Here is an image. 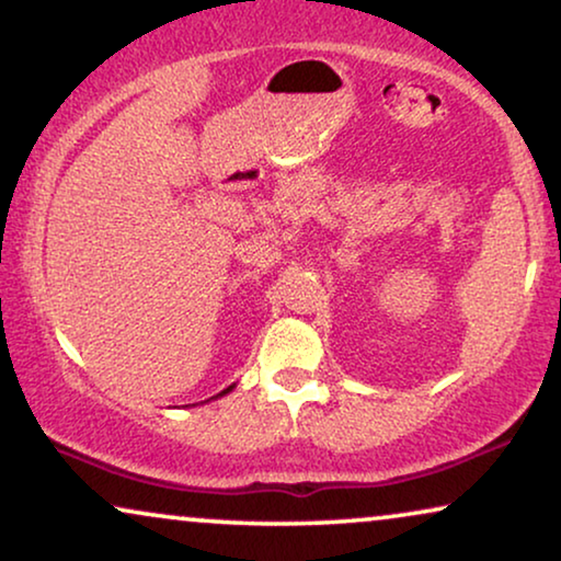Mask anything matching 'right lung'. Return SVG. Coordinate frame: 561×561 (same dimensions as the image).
<instances>
[{"label":"right lung","mask_w":561,"mask_h":561,"mask_svg":"<svg viewBox=\"0 0 561 561\" xmlns=\"http://www.w3.org/2000/svg\"><path fill=\"white\" fill-rule=\"evenodd\" d=\"M232 388H234V386H229V388H225V390H221V393H219V396H214V398H221V396H227V393H229V390H232Z\"/></svg>","instance_id":"1"}]
</instances>
